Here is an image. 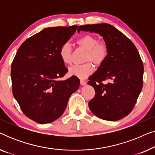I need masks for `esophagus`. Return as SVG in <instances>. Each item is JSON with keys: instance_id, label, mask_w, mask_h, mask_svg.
Masks as SVG:
<instances>
[{"instance_id": "1", "label": "esophagus", "mask_w": 155, "mask_h": 155, "mask_svg": "<svg viewBox=\"0 0 155 155\" xmlns=\"http://www.w3.org/2000/svg\"><path fill=\"white\" fill-rule=\"evenodd\" d=\"M80 84H81V85H86L87 84V82L86 81H84V80H80Z\"/></svg>"}]
</instances>
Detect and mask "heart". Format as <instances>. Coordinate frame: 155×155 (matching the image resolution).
<instances>
[{
  "instance_id": "obj_1",
  "label": "heart",
  "mask_w": 155,
  "mask_h": 155,
  "mask_svg": "<svg viewBox=\"0 0 155 155\" xmlns=\"http://www.w3.org/2000/svg\"><path fill=\"white\" fill-rule=\"evenodd\" d=\"M80 47L87 51L84 61H92L96 65L102 64L108 56V47L107 44L99 42L94 36L86 35L79 38L76 41ZM59 56L62 62L65 65L71 64L72 62V51L68 43H64L59 48ZM94 71L93 65L87 62L82 65H75L69 68L68 73L72 76H75L80 79L87 78Z\"/></svg>"
}]
</instances>
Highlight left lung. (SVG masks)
Listing matches in <instances>:
<instances>
[{
	"instance_id": "left-lung-1",
	"label": "left lung",
	"mask_w": 155,
	"mask_h": 155,
	"mask_svg": "<svg viewBox=\"0 0 155 155\" xmlns=\"http://www.w3.org/2000/svg\"><path fill=\"white\" fill-rule=\"evenodd\" d=\"M78 31L100 35L109 50L106 60L89 78L88 84L96 93L89 102L90 109L104 120L115 121L126 117L143 84V63L136 47L121 31L107 23L82 25Z\"/></svg>"
}]
</instances>
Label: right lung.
I'll use <instances>...</instances> for the list:
<instances>
[{
  "label": "right lung",
  "mask_w": 155,
  "mask_h": 155,
  "mask_svg": "<svg viewBox=\"0 0 155 155\" xmlns=\"http://www.w3.org/2000/svg\"><path fill=\"white\" fill-rule=\"evenodd\" d=\"M77 25L48 27L31 36L18 48L11 65L12 94L25 115L38 124H48L64 112L80 80L68 72L59 48L73 35Z\"/></svg>",
  "instance_id": "1"
}]
</instances>
